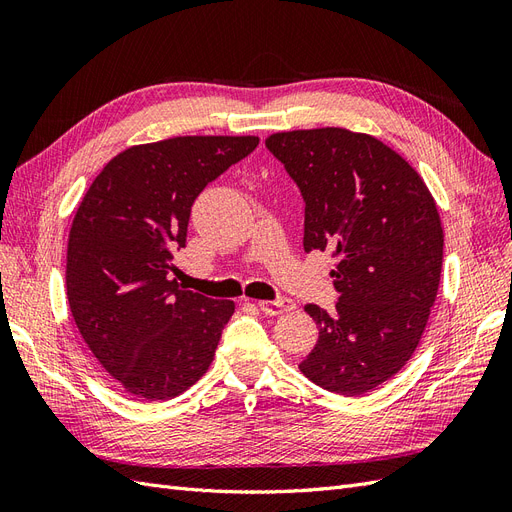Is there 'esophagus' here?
Segmentation results:
<instances>
[{
  "mask_svg": "<svg viewBox=\"0 0 512 512\" xmlns=\"http://www.w3.org/2000/svg\"><path fill=\"white\" fill-rule=\"evenodd\" d=\"M258 307L267 316H280V314L294 309V303L290 299H275V301H258Z\"/></svg>",
  "mask_w": 512,
  "mask_h": 512,
  "instance_id": "1",
  "label": "esophagus"
}]
</instances>
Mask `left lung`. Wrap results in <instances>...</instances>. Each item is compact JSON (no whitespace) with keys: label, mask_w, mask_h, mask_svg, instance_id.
Returning a JSON list of instances; mask_svg holds the SVG:
<instances>
[{"label":"left lung","mask_w":512,"mask_h":512,"mask_svg":"<svg viewBox=\"0 0 512 512\" xmlns=\"http://www.w3.org/2000/svg\"><path fill=\"white\" fill-rule=\"evenodd\" d=\"M267 147L305 200V252H331L335 312L318 324L301 374L356 397L393 378L414 354L436 301L444 228L427 183L376 136L346 128L275 132Z\"/></svg>","instance_id":"8db88e82"}]
</instances>
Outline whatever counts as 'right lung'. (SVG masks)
Segmentation results:
<instances>
[{
    "instance_id": "obj_1",
    "label": "right lung",
    "mask_w": 512,
    "mask_h": 512,
    "mask_svg": "<svg viewBox=\"0 0 512 512\" xmlns=\"http://www.w3.org/2000/svg\"><path fill=\"white\" fill-rule=\"evenodd\" d=\"M258 136H175L108 162L74 213L66 290L87 348L123 391L164 401L207 374L235 303L170 280L190 209Z\"/></svg>"
}]
</instances>
